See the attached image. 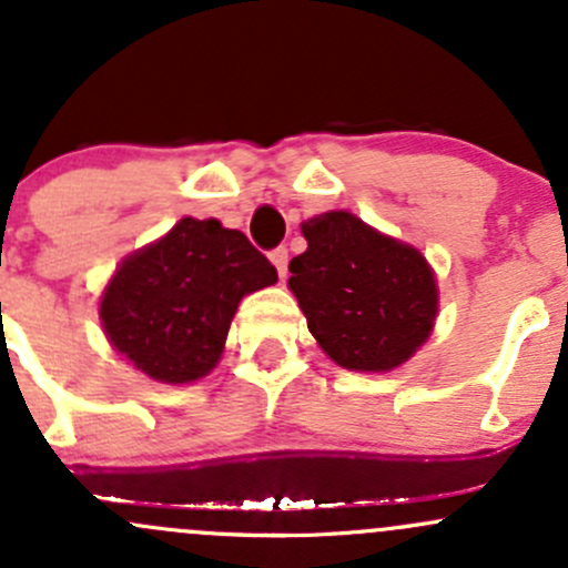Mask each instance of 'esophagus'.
<instances>
[{"instance_id":"esophagus-1","label":"esophagus","mask_w":568,"mask_h":568,"mask_svg":"<svg viewBox=\"0 0 568 568\" xmlns=\"http://www.w3.org/2000/svg\"><path fill=\"white\" fill-rule=\"evenodd\" d=\"M268 258H272V264L277 266L280 280H285V274H288V250H285V247L272 250V255H268Z\"/></svg>"}]
</instances>
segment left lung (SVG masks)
I'll list each match as a JSON object with an SVG mask.
<instances>
[{
	"label": "left lung",
	"instance_id": "8db88e82",
	"mask_svg": "<svg viewBox=\"0 0 568 568\" xmlns=\"http://www.w3.org/2000/svg\"><path fill=\"white\" fill-rule=\"evenodd\" d=\"M307 250L288 264V288L324 354L345 369L386 373L433 332L438 285L427 258L351 212L302 223Z\"/></svg>",
	"mask_w": 568,
	"mask_h": 568
}]
</instances>
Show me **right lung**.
I'll return each mask as SVG.
<instances>
[{
	"instance_id": "1",
	"label": "right lung",
	"mask_w": 568,
	"mask_h": 568,
	"mask_svg": "<svg viewBox=\"0 0 568 568\" xmlns=\"http://www.w3.org/2000/svg\"><path fill=\"white\" fill-rule=\"evenodd\" d=\"M277 283V268L242 231L182 217L128 255L105 285L100 321L113 348L160 384L212 373L242 296Z\"/></svg>"
}]
</instances>
